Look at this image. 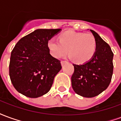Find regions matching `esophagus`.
Wrapping results in <instances>:
<instances>
[{"instance_id":"34e87169","label":"esophagus","mask_w":121,"mask_h":121,"mask_svg":"<svg viewBox=\"0 0 121 121\" xmlns=\"http://www.w3.org/2000/svg\"><path fill=\"white\" fill-rule=\"evenodd\" d=\"M67 63V61H61V65H64V64H65V63Z\"/></svg>"}]
</instances>
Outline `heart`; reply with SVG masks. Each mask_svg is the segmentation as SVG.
<instances>
[{"instance_id": "1", "label": "heart", "mask_w": 121, "mask_h": 121, "mask_svg": "<svg viewBox=\"0 0 121 121\" xmlns=\"http://www.w3.org/2000/svg\"><path fill=\"white\" fill-rule=\"evenodd\" d=\"M48 49L54 58H60L69 52V57L76 62L83 63L89 61L96 48L95 38L91 34L68 30L60 35V41L52 37L48 40Z\"/></svg>"}]
</instances>
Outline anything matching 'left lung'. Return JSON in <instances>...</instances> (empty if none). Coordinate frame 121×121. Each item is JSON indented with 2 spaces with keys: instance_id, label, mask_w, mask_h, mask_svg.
<instances>
[{
  "instance_id": "8db88e82",
  "label": "left lung",
  "mask_w": 121,
  "mask_h": 121,
  "mask_svg": "<svg viewBox=\"0 0 121 121\" xmlns=\"http://www.w3.org/2000/svg\"><path fill=\"white\" fill-rule=\"evenodd\" d=\"M90 31L96 40L95 53L84 64H73L74 71L71 76L74 92L86 98L97 96L106 90L110 84L113 71V53L109 45L96 32Z\"/></svg>"
}]
</instances>
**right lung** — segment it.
Returning <instances> with one entry per match:
<instances>
[{"instance_id": "add662e5", "label": "right lung", "mask_w": 121, "mask_h": 121, "mask_svg": "<svg viewBox=\"0 0 121 121\" xmlns=\"http://www.w3.org/2000/svg\"><path fill=\"white\" fill-rule=\"evenodd\" d=\"M61 29H37L21 38L12 51L9 66L11 81L19 93L37 98L50 91L60 61L50 55L48 40Z\"/></svg>"}]
</instances>
